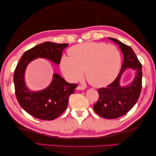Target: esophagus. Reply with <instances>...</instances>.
Returning a JSON list of instances; mask_svg holds the SVG:
<instances>
[{
	"label": "esophagus",
	"mask_w": 156,
	"mask_h": 156,
	"mask_svg": "<svg viewBox=\"0 0 156 156\" xmlns=\"http://www.w3.org/2000/svg\"><path fill=\"white\" fill-rule=\"evenodd\" d=\"M76 90H85V87L83 86H78L77 87H76Z\"/></svg>",
	"instance_id": "1"
}]
</instances>
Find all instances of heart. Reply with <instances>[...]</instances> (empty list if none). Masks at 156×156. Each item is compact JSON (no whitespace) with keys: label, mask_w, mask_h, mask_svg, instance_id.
Masks as SVG:
<instances>
[{"label":"heart","mask_w":156,"mask_h":156,"mask_svg":"<svg viewBox=\"0 0 156 156\" xmlns=\"http://www.w3.org/2000/svg\"><path fill=\"white\" fill-rule=\"evenodd\" d=\"M70 56H63L60 67L68 81L76 82L82 77L83 70L89 83L101 86L113 81L118 74L121 58L113 45L89 42L72 47Z\"/></svg>","instance_id":"1"}]
</instances>
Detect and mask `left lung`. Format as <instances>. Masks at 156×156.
<instances>
[{
	"instance_id": "obj_1",
	"label": "left lung",
	"mask_w": 156,
	"mask_h": 156,
	"mask_svg": "<svg viewBox=\"0 0 156 156\" xmlns=\"http://www.w3.org/2000/svg\"><path fill=\"white\" fill-rule=\"evenodd\" d=\"M119 45L124 55L120 73L113 83L106 88L98 89L99 99L93 109L99 116L106 119H116L126 114L135 106L141 93L142 65L132 48L113 38H108ZM131 68L136 71L134 80L129 85H120L124 71Z\"/></svg>"
}]
</instances>
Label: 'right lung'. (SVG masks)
Here are the masks:
<instances>
[{
	"instance_id": "right-lung-1",
	"label": "right lung",
	"mask_w": 156,
	"mask_h": 156,
	"mask_svg": "<svg viewBox=\"0 0 156 156\" xmlns=\"http://www.w3.org/2000/svg\"><path fill=\"white\" fill-rule=\"evenodd\" d=\"M68 43L46 41L27 50L19 60L14 70L15 93L20 106L30 115L43 120H52L66 111L68 99L75 93L77 85L66 81L57 73L53 74L52 82L39 91L30 90L25 81L28 64L37 58H44L56 65L60 63L63 50Z\"/></svg>"
}]
</instances>
